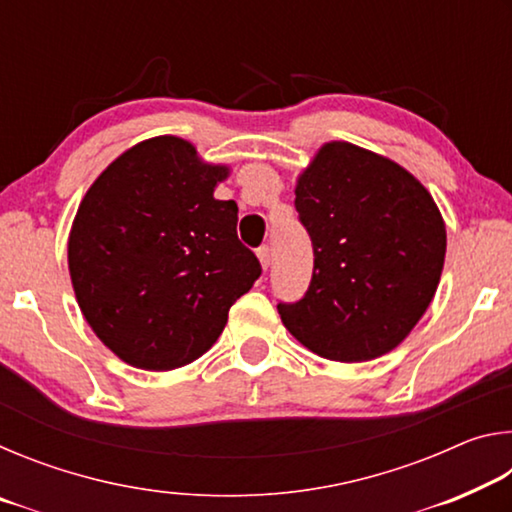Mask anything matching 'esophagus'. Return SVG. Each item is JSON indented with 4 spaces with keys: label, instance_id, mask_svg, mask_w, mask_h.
I'll return each mask as SVG.
<instances>
[{
    "label": "esophagus",
    "instance_id": "34e87169",
    "mask_svg": "<svg viewBox=\"0 0 512 512\" xmlns=\"http://www.w3.org/2000/svg\"><path fill=\"white\" fill-rule=\"evenodd\" d=\"M257 257H259V262H262V268L266 271V268L271 266V248H268V246H259V248H257Z\"/></svg>",
    "mask_w": 512,
    "mask_h": 512
}]
</instances>
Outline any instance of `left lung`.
<instances>
[{
    "instance_id": "8db88e82",
    "label": "left lung",
    "mask_w": 512,
    "mask_h": 512,
    "mask_svg": "<svg viewBox=\"0 0 512 512\" xmlns=\"http://www.w3.org/2000/svg\"><path fill=\"white\" fill-rule=\"evenodd\" d=\"M314 248L305 296L277 302L318 357L354 363L391 352L427 311L445 264L436 203L400 164L348 142L325 144L296 187Z\"/></svg>"
}]
</instances>
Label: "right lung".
Wrapping results in <instances>:
<instances>
[{"label":"right lung","instance_id":"right-lung-1","mask_svg":"<svg viewBox=\"0 0 512 512\" xmlns=\"http://www.w3.org/2000/svg\"><path fill=\"white\" fill-rule=\"evenodd\" d=\"M225 167L178 137L128 149L94 180L69 235V275L94 334L144 370L192 363L262 275L237 237V203L216 201Z\"/></svg>","mask_w":512,"mask_h":512}]
</instances>
